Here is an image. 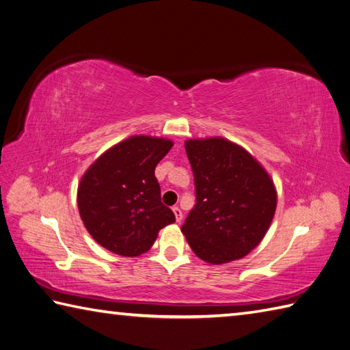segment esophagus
Listing matches in <instances>:
<instances>
[{
  "label": "esophagus",
  "instance_id": "34e87169",
  "mask_svg": "<svg viewBox=\"0 0 350 350\" xmlns=\"http://www.w3.org/2000/svg\"><path fill=\"white\" fill-rule=\"evenodd\" d=\"M173 212H174L176 221H177V222H180V221H182V218H183V213H182V211H180V207H179V206H174V207H173Z\"/></svg>",
  "mask_w": 350,
  "mask_h": 350
}]
</instances>
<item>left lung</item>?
<instances>
[{"instance_id":"left-lung-1","label":"left lung","mask_w":350,"mask_h":350,"mask_svg":"<svg viewBox=\"0 0 350 350\" xmlns=\"http://www.w3.org/2000/svg\"><path fill=\"white\" fill-rule=\"evenodd\" d=\"M196 206L182 233L196 254L212 265L242 258L269 228L277 191L269 174L243 147L224 138L188 139Z\"/></svg>"}]
</instances>
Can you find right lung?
I'll list each match as a JSON object with an SVG mask.
<instances>
[{
	"mask_svg": "<svg viewBox=\"0 0 350 350\" xmlns=\"http://www.w3.org/2000/svg\"><path fill=\"white\" fill-rule=\"evenodd\" d=\"M173 143L133 135L100 154L78 187V209L88 233L118 256L150 250L159 230L176 217L161 202L154 168Z\"/></svg>",
	"mask_w": 350,
	"mask_h": 350,
	"instance_id": "add662e5",
	"label": "right lung"
}]
</instances>
